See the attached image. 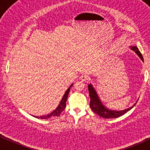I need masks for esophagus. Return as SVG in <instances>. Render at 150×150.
<instances>
[{
  "mask_svg": "<svg viewBox=\"0 0 150 150\" xmlns=\"http://www.w3.org/2000/svg\"><path fill=\"white\" fill-rule=\"evenodd\" d=\"M88 79H89V78H88L87 76L85 74H82L81 76V77H80V80L82 81H88Z\"/></svg>",
  "mask_w": 150,
  "mask_h": 150,
  "instance_id": "esophagus-1",
  "label": "esophagus"
}]
</instances>
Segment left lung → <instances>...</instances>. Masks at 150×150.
Segmentation results:
<instances>
[{
  "mask_svg": "<svg viewBox=\"0 0 150 150\" xmlns=\"http://www.w3.org/2000/svg\"><path fill=\"white\" fill-rule=\"evenodd\" d=\"M131 50L136 53V54L138 55L139 58H140L142 61H143V58L142 54L139 51V48H137V46H130ZM88 89H89V97H90V107L92 109V110L95 112L96 114H97L98 115L103 118L106 119H109V118H116L119 117L123 115L126 113L128 111L132 109V108L135 106L136 103L133 104L132 106L129 107L126 109L124 110H111L108 108L106 106H105L102 103V100H100V98L97 93V91H96V89H94V87L92 85V84L90 83L89 85H88ZM138 101V100H137Z\"/></svg>",
  "mask_w": 150,
  "mask_h": 150,
  "instance_id": "1",
  "label": "left lung"
}]
</instances>
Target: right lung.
I'll return each instance as SVG.
<instances>
[{
	"label": "right lung",
	"mask_w": 150,
	"mask_h": 150,
	"mask_svg": "<svg viewBox=\"0 0 150 150\" xmlns=\"http://www.w3.org/2000/svg\"><path fill=\"white\" fill-rule=\"evenodd\" d=\"M73 85V84L69 86V87L67 89V91H65V93L63 95L62 99H61L60 103L58 105V106L55 108V109L53 110L52 112H51L50 113L45 115H42V116H33L35 117L38 118V119H43V120H46V119L50 118V117H59L60 115L61 112L63 111V110L65 109V103H66L67 99V96H68L69 90H70V88L71 87V86Z\"/></svg>",
	"instance_id": "right-lung-1"
}]
</instances>
